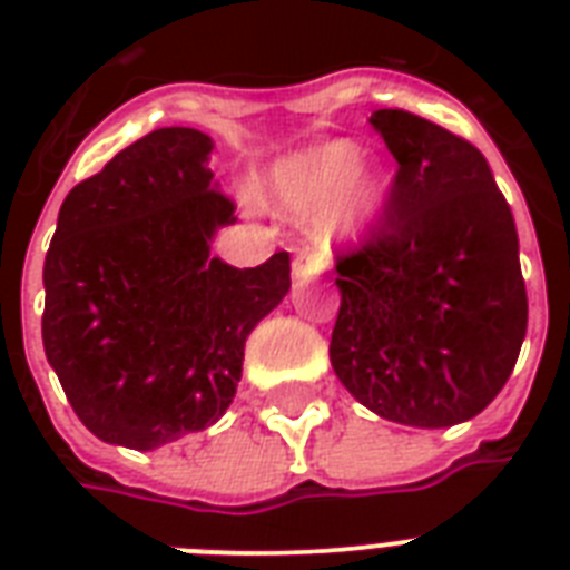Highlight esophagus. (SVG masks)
I'll use <instances>...</instances> for the list:
<instances>
[{"mask_svg":"<svg viewBox=\"0 0 570 570\" xmlns=\"http://www.w3.org/2000/svg\"><path fill=\"white\" fill-rule=\"evenodd\" d=\"M325 272V257L320 250H298V257L293 259V275L298 284H311Z\"/></svg>","mask_w":570,"mask_h":570,"instance_id":"obj_1","label":"esophagus"}]
</instances>
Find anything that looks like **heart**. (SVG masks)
<instances>
[{"instance_id": "obj_1", "label": "heart", "mask_w": 570, "mask_h": 570, "mask_svg": "<svg viewBox=\"0 0 570 570\" xmlns=\"http://www.w3.org/2000/svg\"><path fill=\"white\" fill-rule=\"evenodd\" d=\"M390 177L373 163H361L352 141H328L284 156L266 177L268 200L286 213H322L331 233H361L387 204Z\"/></svg>"}]
</instances>
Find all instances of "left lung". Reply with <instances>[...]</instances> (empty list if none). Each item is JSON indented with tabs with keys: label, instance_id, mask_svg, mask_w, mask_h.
<instances>
[{
	"label": "left lung",
	"instance_id": "obj_1",
	"mask_svg": "<svg viewBox=\"0 0 570 570\" xmlns=\"http://www.w3.org/2000/svg\"><path fill=\"white\" fill-rule=\"evenodd\" d=\"M370 124L396 174L379 224L337 257L331 366L384 420L464 423L494 402L527 337L512 209L468 138L405 109Z\"/></svg>",
	"mask_w": 570,
	"mask_h": 570
}]
</instances>
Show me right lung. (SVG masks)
<instances>
[{
  "label": "right lung",
  "mask_w": 570,
  "mask_h": 570,
  "mask_svg": "<svg viewBox=\"0 0 570 570\" xmlns=\"http://www.w3.org/2000/svg\"><path fill=\"white\" fill-rule=\"evenodd\" d=\"M213 138L147 132L70 189L43 259V352L100 441L156 450L213 425L245 340L289 293V254L254 268L209 257L236 204L209 171Z\"/></svg>",
  "instance_id": "add662e5"
}]
</instances>
